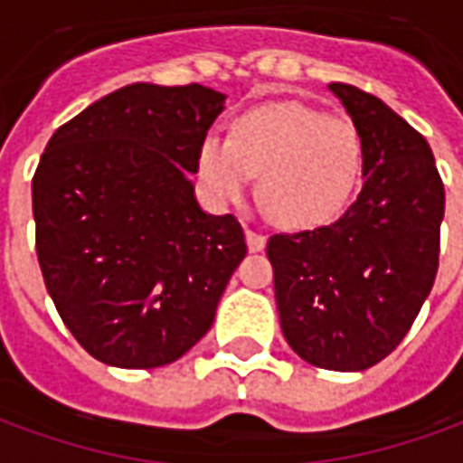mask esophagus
<instances>
[{"label":"esophagus","mask_w":463,"mask_h":463,"mask_svg":"<svg viewBox=\"0 0 463 463\" xmlns=\"http://www.w3.org/2000/svg\"><path fill=\"white\" fill-rule=\"evenodd\" d=\"M245 241H248V250L250 252H260L265 250V235H260V232L250 231V228H245Z\"/></svg>","instance_id":"esophagus-1"}]
</instances>
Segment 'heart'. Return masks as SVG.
<instances>
[{
    "mask_svg": "<svg viewBox=\"0 0 463 463\" xmlns=\"http://www.w3.org/2000/svg\"><path fill=\"white\" fill-rule=\"evenodd\" d=\"M362 168L357 128L298 101L242 114L232 138L208 133L198 175L218 203L241 201L258 175V203L275 225L302 231L337 218Z\"/></svg>",
    "mask_w": 463,
    "mask_h": 463,
    "instance_id": "obj_1",
    "label": "heart"
}]
</instances>
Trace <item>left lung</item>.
<instances>
[{
    "instance_id": "obj_1",
    "label": "left lung",
    "mask_w": 463,
    "mask_h": 463,
    "mask_svg": "<svg viewBox=\"0 0 463 463\" xmlns=\"http://www.w3.org/2000/svg\"><path fill=\"white\" fill-rule=\"evenodd\" d=\"M362 143V188L330 225L272 235L275 302L285 340L305 362L362 372L417 320L439 268L444 185L434 153L382 99L327 84Z\"/></svg>"
}]
</instances>
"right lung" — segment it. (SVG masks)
I'll return each instance as SVG.
<instances>
[{"label": "right lung", "mask_w": 463, "mask_h": 463, "mask_svg": "<svg viewBox=\"0 0 463 463\" xmlns=\"http://www.w3.org/2000/svg\"><path fill=\"white\" fill-rule=\"evenodd\" d=\"M225 99L201 84L123 86L46 143L32 183L39 268L69 332L104 364L183 357L248 252L241 222L203 211L191 181Z\"/></svg>", "instance_id": "right-lung-1"}]
</instances>
